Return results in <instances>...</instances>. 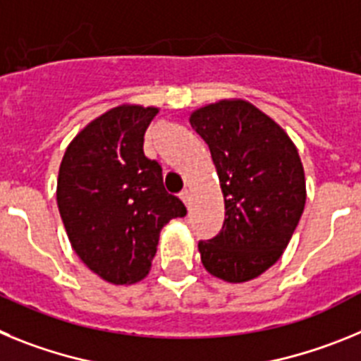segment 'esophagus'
I'll use <instances>...</instances> for the list:
<instances>
[{
	"mask_svg": "<svg viewBox=\"0 0 361 361\" xmlns=\"http://www.w3.org/2000/svg\"><path fill=\"white\" fill-rule=\"evenodd\" d=\"M178 197L183 199V202L186 204V206H188V204H190V191H188V190H184L183 193H180V195H178Z\"/></svg>",
	"mask_w": 361,
	"mask_h": 361,
	"instance_id": "esophagus-1",
	"label": "esophagus"
}]
</instances>
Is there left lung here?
<instances>
[{"instance_id": "1", "label": "left lung", "mask_w": 361, "mask_h": 361, "mask_svg": "<svg viewBox=\"0 0 361 361\" xmlns=\"http://www.w3.org/2000/svg\"><path fill=\"white\" fill-rule=\"evenodd\" d=\"M212 152L226 219L216 237L199 242L216 279H257L282 257L305 206L304 166L289 135L247 101H219L190 117Z\"/></svg>"}]
</instances>
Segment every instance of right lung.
<instances>
[{
    "label": "right lung",
    "mask_w": 361,
    "mask_h": 361,
    "mask_svg": "<svg viewBox=\"0 0 361 361\" xmlns=\"http://www.w3.org/2000/svg\"><path fill=\"white\" fill-rule=\"evenodd\" d=\"M157 108L123 104L92 121L65 152L57 206L73 251L110 283L148 275L159 235L186 215L162 184V168L145 155V133Z\"/></svg>",
    "instance_id": "add662e5"
}]
</instances>
